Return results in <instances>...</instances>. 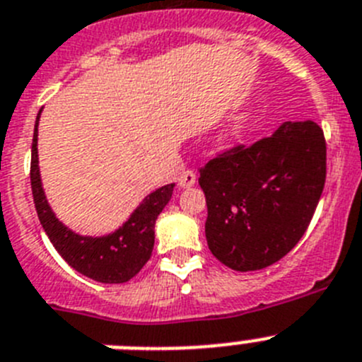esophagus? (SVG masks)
Returning a JSON list of instances; mask_svg holds the SVG:
<instances>
[{
  "label": "esophagus",
  "instance_id": "esophagus-1",
  "mask_svg": "<svg viewBox=\"0 0 362 362\" xmlns=\"http://www.w3.org/2000/svg\"><path fill=\"white\" fill-rule=\"evenodd\" d=\"M177 185L181 188H190V187H194V185H196V174H194V172L192 170H187V172H183V174L179 175L177 177Z\"/></svg>",
  "mask_w": 362,
  "mask_h": 362
}]
</instances>
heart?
<instances>
[{"label": "heart", "mask_w": 362, "mask_h": 362, "mask_svg": "<svg viewBox=\"0 0 362 362\" xmlns=\"http://www.w3.org/2000/svg\"><path fill=\"white\" fill-rule=\"evenodd\" d=\"M250 127H252V117L248 116V114H243V116L235 117V119L226 127L225 132L217 137V143H219L221 146L232 145V143H235L238 139H241V137L248 132Z\"/></svg>", "instance_id": "obj_1"}]
</instances>
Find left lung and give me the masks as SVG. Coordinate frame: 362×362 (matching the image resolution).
Returning a JSON list of instances; mask_svg holds the SVG:
<instances>
[{
    "label": "left lung",
    "mask_w": 362,
    "mask_h": 362,
    "mask_svg": "<svg viewBox=\"0 0 362 362\" xmlns=\"http://www.w3.org/2000/svg\"><path fill=\"white\" fill-rule=\"evenodd\" d=\"M325 179V134L310 119L221 153L199 172L210 252L238 272L277 263L308 228Z\"/></svg>",
    "instance_id": "8db88e82"
}]
</instances>
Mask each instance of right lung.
Here are the masks:
<instances>
[{
    "label": "right lung",
    "mask_w": 362,
    "mask_h": 362,
    "mask_svg": "<svg viewBox=\"0 0 362 362\" xmlns=\"http://www.w3.org/2000/svg\"><path fill=\"white\" fill-rule=\"evenodd\" d=\"M40 116L41 110L36 117L34 139H32L30 185L37 217L43 225V230L49 235L54 248L74 270H78L79 274L98 283H127L145 267L152 255L156 219L163 212L166 203L170 201L175 185H165L148 194L130 214L129 219L112 233L101 235V238L79 235L78 232L70 230L57 219L45 196L40 174V158H37Z\"/></svg>",
    "instance_id": "add662e5"
}]
</instances>
